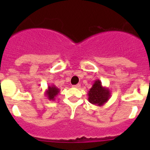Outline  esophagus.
Returning <instances> with one entry per match:
<instances>
[{
  "instance_id": "1",
  "label": "esophagus",
  "mask_w": 150,
  "mask_h": 150,
  "mask_svg": "<svg viewBox=\"0 0 150 150\" xmlns=\"http://www.w3.org/2000/svg\"><path fill=\"white\" fill-rule=\"evenodd\" d=\"M80 86H81V85L77 84V85H74V86H72V87L76 88H80Z\"/></svg>"
}]
</instances>
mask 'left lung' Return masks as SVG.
<instances>
[{
  "label": "left lung",
  "instance_id": "8db88e82",
  "mask_svg": "<svg viewBox=\"0 0 150 150\" xmlns=\"http://www.w3.org/2000/svg\"><path fill=\"white\" fill-rule=\"evenodd\" d=\"M88 96L90 103L100 107L107 102L111 96V92L108 88L102 86L100 80L97 79L88 91Z\"/></svg>",
  "mask_w": 150,
  "mask_h": 150
}]
</instances>
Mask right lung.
<instances>
[{
  "label": "right lung",
  "mask_w": 150,
  "mask_h": 150,
  "mask_svg": "<svg viewBox=\"0 0 150 150\" xmlns=\"http://www.w3.org/2000/svg\"><path fill=\"white\" fill-rule=\"evenodd\" d=\"M60 90L59 88H57L55 85H51V86H48V88L45 92V95L47 97V99L49 100H55V98L57 97V95L59 93Z\"/></svg>",
  "instance_id": "right-lung-1"
}]
</instances>
